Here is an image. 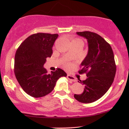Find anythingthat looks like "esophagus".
<instances>
[{
	"mask_svg": "<svg viewBox=\"0 0 129 129\" xmlns=\"http://www.w3.org/2000/svg\"><path fill=\"white\" fill-rule=\"evenodd\" d=\"M67 77L68 79L70 80V81H73V82H76V78H75L74 76H72V75H67Z\"/></svg>",
	"mask_w": 129,
	"mask_h": 129,
	"instance_id": "esophagus-1",
	"label": "esophagus"
}]
</instances>
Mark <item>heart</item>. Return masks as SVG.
I'll return each instance as SVG.
<instances>
[{"instance_id":"1","label":"heart","mask_w":129,"mask_h":129,"mask_svg":"<svg viewBox=\"0 0 129 129\" xmlns=\"http://www.w3.org/2000/svg\"><path fill=\"white\" fill-rule=\"evenodd\" d=\"M72 42H75V43H79V44H83V42H82V41H81L80 39H74L72 41ZM66 66L67 67H70V65L69 64V63H66Z\"/></svg>"}]
</instances>
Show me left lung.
<instances>
[{
	"mask_svg": "<svg viewBox=\"0 0 129 129\" xmlns=\"http://www.w3.org/2000/svg\"><path fill=\"white\" fill-rule=\"evenodd\" d=\"M87 40L88 53L81 63L80 74L85 73L87 79L80 81L85 86L83 93L74 97L82 103H91L101 98L110 88L116 74L114 54L109 43L95 33L77 32Z\"/></svg>",
	"mask_w": 129,
	"mask_h": 129,
	"instance_id": "left-lung-1",
	"label": "left lung"
}]
</instances>
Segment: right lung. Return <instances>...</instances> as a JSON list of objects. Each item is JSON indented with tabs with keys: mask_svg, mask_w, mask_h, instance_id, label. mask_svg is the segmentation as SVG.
Listing matches in <instances>:
<instances>
[{
	"mask_svg": "<svg viewBox=\"0 0 129 129\" xmlns=\"http://www.w3.org/2000/svg\"><path fill=\"white\" fill-rule=\"evenodd\" d=\"M57 34L39 33L31 35L20 44L14 57V74L25 92L31 96H44L52 91L60 77L67 76L63 70L47 73L44 67L53 54Z\"/></svg>",
	"mask_w": 129,
	"mask_h": 129,
	"instance_id": "add662e5",
	"label": "right lung"
}]
</instances>
